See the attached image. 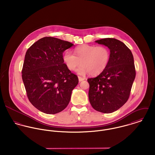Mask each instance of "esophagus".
Listing matches in <instances>:
<instances>
[{
  "label": "esophagus",
  "mask_w": 155,
  "mask_h": 155,
  "mask_svg": "<svg viewBox=\"0 0 155 155\" xmlns=\"http://www.w3.org/2000/svg\"><path fill=\"white\" fill-rule=\"evenodd\" d=\"M78 79H79V82H82V81H83L85 80L84 78H82V77H80V76H78Z\"/></svg>",
  "instance_id": "obj_1"
}]
</instances>
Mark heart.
Instances as JSON below:
<instances>
[{"label": "heart", "instance_id": "heart-1", "mask_svg": "<svg viewBox=\"0 0 155 155\" xmlns=\"http://www.w3.org/2000/svg\"><path fill=\"white\" fill-rule=\"evenodd\" d=\"M74 54L70 51L65 52L63 60L71 71L81 64L76 70L81 75L88 73L92 76L100 74L106 69L110 60V51L104 46L81 45L74 48Z\"/></svg>", "mask_w": 155, "mask_h": 155}]
</instances>
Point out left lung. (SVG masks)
<instances>
[{"mask_svg": "<svg viewBox=\"0 0 155 155\" xmlns=\"http://www.w3.org/2000/svg\"><path fill=\"white\" fill-rule=\"evenodd\" d=\"M110 50V60L98 76L88 79V97L95 110L110 113L120 109L128 100L135 78L131 50L121 41L105 38L95 41Z\"/></svg>", "mask_w": 155, "mask_h": 155, "instance_id": "obj_1", "label": "left lung"}]
</instances>
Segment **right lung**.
Returning <instances> with one entry per match:
<instances>
[{
	"label": "right lung",
	"instance_id": "add662e5",
	"mask_svg": "<svg viewBox=\"0 0 155 155\" xmlns=\"http://www.w3.org/2000/svg\"><path fill=\"white\" fill-rule=\"evenodd\" d=\"M74 45L45 37L27 51L22 78L28 98L39 110L55 114L68 104L79 80L64 63L63 53Z\"/></svg>",
	"mask_w": 155,
	"mask_h": 155
}]
</instances>
